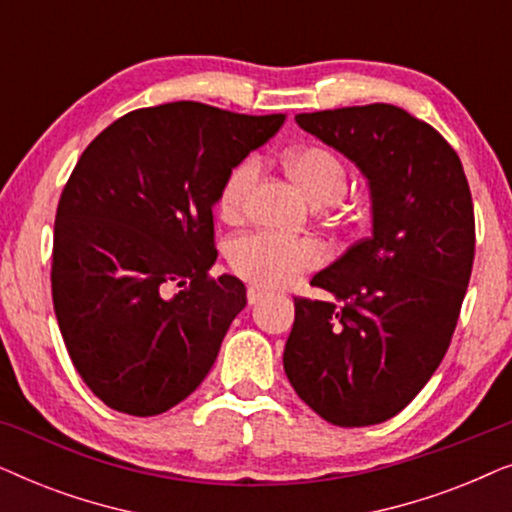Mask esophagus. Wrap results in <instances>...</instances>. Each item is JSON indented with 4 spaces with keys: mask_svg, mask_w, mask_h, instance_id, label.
Masks as SVG:
<instances>
[{
    "mask_svg": "<svg viewBox=\"0 0 512 512\" xmlns=\"http://www.w3.org/2000/svg\"><path fill=\"white\" fill-rule=\"evenodd\" d=\"M265 296H268V291L261 289V286H249V289H247V300H249V305H256L258 300H263Z\"/></svg>",
    "mask_w": 512,
    "mask_h": 512,
    "instance_id": "obj_1",
    "label": "esophagus"
}]
</instances>
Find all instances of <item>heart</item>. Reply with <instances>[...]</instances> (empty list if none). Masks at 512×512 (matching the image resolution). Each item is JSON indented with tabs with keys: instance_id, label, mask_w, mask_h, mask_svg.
Listing matches in <instances>:
<instances>
[{
	"instance_id": "heart-1",
	"label": "heart",
	"mask_w": 512,
	"mask_h": 512,
	"mask_svg": "<svg viewBox=\"0 0 512 512\" xmlns=\"http://www.w3.org/2000/svg\"><path fill=\"white\" fill-rule=\"evenodd\" d=\"M284 165L307 198L317 205H335L342 200L352 184V170L347 160L328 146H298L284 156ZM261 163L249 156L228 172L219 193V212L226 221H235L244 214L249 193L254 188ZM324 263V249L319 242L305 237H289L256 230L233 240L228 249V265L237 277L261 289H282L291 284L300 272L314 270Z\"/></svg>"
}]
</instances>
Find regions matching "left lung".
Listing matches in <instances>:
<instances>
[{
  "mask_svg": "<svg viewBox=\"0 0 512 512\" xmlns=\"http://www.w3.org/2000/svg\"><path fill=\"white\" fill-rule=\"evenodd\" d=\"M298 125L361 167L373 235L314 275L333 300L293 298L284 370L335 426L387 422L443 361L475 256L471 188L457 151L394 104L298 114Z\"/></svg>",
  "mask_w": 512,
  "mask_h": 512,
  "instance_id": "left-lung-1",
  "label": "left lung"
}]
</instances>
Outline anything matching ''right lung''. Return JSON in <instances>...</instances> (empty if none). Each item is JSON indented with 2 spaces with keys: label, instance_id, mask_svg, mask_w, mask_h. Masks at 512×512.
Listing matches in <instances>:
<instances>
[{
  "label": "right lung",
  "instance_id": "right-lung-1",
  "mask_svg": "<svg viewBox=\"0 0 512 512\" xmlns=\"http://www.w3.org/2000/svg\"><path fill=\"white\" fill-rule=\"evenodd\" d=\"M284 118L170 102L121 116L81 153L55 214L51 291L69 359L109 408L160 415L214 366L247 289L209 275L212 207Z\"/></svg>",
  "mask_w": 512,
  "mask_h": 512
}]
</instances>
